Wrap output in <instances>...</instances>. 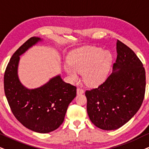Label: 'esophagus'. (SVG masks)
<instances>
[{
    "label": "esophagus",
    "mask_w": 149,
    "mask_h": 149,
    "mask_svg": "<svg viewBox=\"0 0 149 149\" xmlns=\"http://www.w3.org/2000/svg\"><path fill=\"white\" fill-rule=\"evenodd\" d=\"M84 90L83 89H82V88H77V94H82V93H84Z\"/></svg>",
    "instance_id": "1"
}]
</instances>
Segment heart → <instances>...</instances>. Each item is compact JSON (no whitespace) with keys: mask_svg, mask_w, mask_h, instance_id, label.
<instances>
[{"mask_svg":"<svg viewBox=\"0 0 149 149\" xmlns=\"http://www.w3.org/2000/svg\"><path fill=\"white\" fill-rule=\"evenodd\" d=\"M113 61L111 54L96 47H84L74 51L65 65V70L73 80L82 73L84 83L97 86L106 80Z\"/></svg>","mask_w":149,"mask_h":149,"instance_id":"1","label":"heart"}]
</instances>
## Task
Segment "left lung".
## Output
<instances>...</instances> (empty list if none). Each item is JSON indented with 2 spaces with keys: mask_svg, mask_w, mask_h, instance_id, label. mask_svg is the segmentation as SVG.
<instances>
[{
  "mask_svg": "<svg viewBox=\"0 0 149 149\" xmlns=\"http://www.w3.org/2000/svg\"><path fill=\"white\" fill-rule=\"evenodd\" d=\"M117 59L104 83L86 91V110L94 125L111 131L125 125L136 114L144 100L145 69L129 47L117 40Z\"/></svg>",
  "mask_w": 149,
  "mask_h": 149,
  "instance_id": "obj_1",
  "label": "left lung"
}]
</instances>
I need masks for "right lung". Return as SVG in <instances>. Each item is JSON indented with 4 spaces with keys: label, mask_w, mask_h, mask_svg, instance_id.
<instances>
[{
    "label": "right lung",
    "mask_w": 149,
    "mask_h": 149,
    "mask_svg": "<svg viewBox=\"0 0 149 149\" xmlns=\"http://www.w3.org/2000/svg\"><path fill=\"white\" fill-rule=\"evenodd\" d=\"M41 41L40 38H30L13 54L5 72L4 89L16 119L31 131L47 133L63 124L69 104L76 96V87L64 82L61 75L36 88L21 83L18 74L20 56Z\"/></svg>",
    "instance_id": "add662e5"
}]
</instances>
